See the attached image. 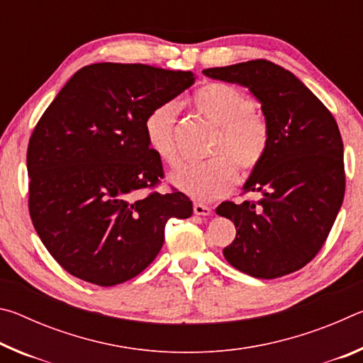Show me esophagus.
Masks as SVG:
<instances>
[{
    "mask_svg": "<svg viewBox=\"0 0 363 363\" xmlns=\"http://www.w3.org/2000/svg\"><path fill=\"white\" fill-rule=\"evenodd\" d=\"M194 213L196 214V216H208V214L211 213V208L196 201V203H194Z\"/></svg>",
    "mask_w": 363,
    "mask_h": 363,
    "instance_id": "1",
    "label": "esophagus"
}]
</instances>
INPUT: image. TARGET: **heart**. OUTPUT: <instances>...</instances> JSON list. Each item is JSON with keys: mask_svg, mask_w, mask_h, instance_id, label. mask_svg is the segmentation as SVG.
Returning <instances> with one entry per match:
<instances>
[{"mask_svg": "<svg viewBox=\"0 0 363 363\" xmlns=\"http://www.w3.org/2000/svg\"><path fill=\"white\" fill-rule=\"evenodd\" d=\"M192 106L214 126L218 133L210 153L214 157L200 163H182L169 181L195 200H214L229 194L237 184L238 169L251 174L261 167L270 149V128L256 104L237 86L211 82L192 96ZM179 107L163 102L147 115L144 133L150 150L167 164L176 163V121Z\"/></svg>", "mask_w": 363, "mask_h": 363, "instance_id": "obj_1", "label": "heart"}]
</instances>
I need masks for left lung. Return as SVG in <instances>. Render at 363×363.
<instances>
[{
	"label": "left lung",
	"mask_w": 363,
	"mask_h": 363,
	"mask_svg": "<svg viewBox=\"0 0 363 363\" xmlns=\"http://www.w3.org/2000/svg\"><path fill=\"white\" fill-rule=\"evenodd\" d=\"M203 73L247 86L270 128L267 157L243 187L262 199L223 201L216 210L237 229L224 257L256 279L296 272L320 251L342 205L346 174L335 116L291 72L266 59Z\"/></svg>",
	"instance_id": "8db88e82"
}]
</instances>
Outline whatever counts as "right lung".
<instances>
[{
    "label": "right lung",
    "instance_id": "right-lung-1",
    "mask_svg": "<svg viewBox=\"0 0 363 363\" xmlns=\"http://www.w3.org/2000/svg\"><path fill=\"white\" fill-rule=\"evenodd\" d=\"M195 82L192 72L102 62L73 75L28 140V211L51 256L73 277L112 286L155 259L169 218L192 216L163 179L144 121Z\"/></svg>",
    "mask_w": 363,
    "mask_h": 363
}]
</instances>
